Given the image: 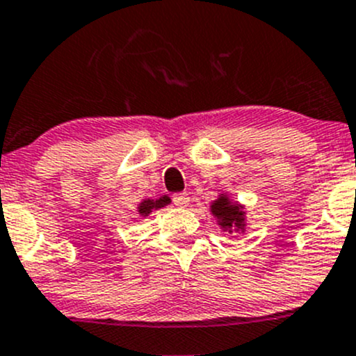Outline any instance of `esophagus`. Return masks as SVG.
<instances>
[{
    "label": "esophagus",
    "instance_id": "esophagus-1",
    "mask_svg": "<svg viewBox=\"0 0 356 356\" xmlns=\"http://www.w3.org/2000/svg\"><path fill=\"white\" fill-rule=\"evenodd\" d=\"M172 201H174L175 207L184 208V207H188V204H189V196L186 195V193H177V195L172 196Z\"/></svg>",
    "mask_w": 356,
    "mask_h": 356
}]
</instances>
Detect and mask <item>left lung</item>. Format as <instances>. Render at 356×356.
I'll return each mask as SVG.
<instances>
[{
  "mask_svg": "<svg viewBox=\"0 0 356 356\" xmlns=\"http://www.w3.org/2000/svg\"><path fill=\"white\" fill-rule=\"evenodd\" d=\"M211 211L215 217L222 220L220 225H225V227H241L243 225V213L239 211V207L229 203L224 196L211 204Z\"/></svg>",
  "mask_w": 356,
  "mask_h": 356,
  "instance_id": "8db88e82",
  "label": "left lung"
}]
</instances>
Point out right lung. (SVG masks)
Instances as JSON below:
<instances>
[{
	"instance_id": "right-lung-1",
	"label": "right lung",
	"mask_w": 356,
	"mask_h": 356,
	"mask_svg": "<svg viewBox=\"0 0 356 356\" xmlns=\"http://www.w3.org/2000/svg\"><path fill=\"white\" fill-rule=\"evenodd\" d=\"M168 201H170V200H168L167 196H163V198H160V200H156V201H152V200L143 201L141 207H139V213H141V215H148L149 211L153 210V208H161V207H163V204H167Z\"/></svg>"
}]
</instances>
